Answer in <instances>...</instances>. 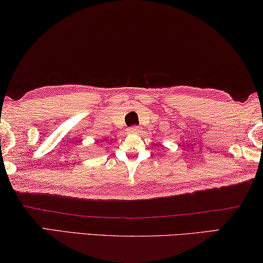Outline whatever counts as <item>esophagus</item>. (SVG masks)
I'll return each mask as SVG.
<instances>
[{"instance_id":"1","label":"esophagus","mask_w":263,"mask_h":263,"mask_svg":"<svg viewBox=\"0 0 263 263\" xmlns=\"http://www.w3.org/2000/svg\"><path fill=\"white\" fill-rule=\"evenodd\" d=\"M128 132H130V133H138L139 132V127L138 126L128 127Z\"/></svg>"}]
</instances>
